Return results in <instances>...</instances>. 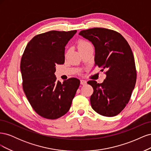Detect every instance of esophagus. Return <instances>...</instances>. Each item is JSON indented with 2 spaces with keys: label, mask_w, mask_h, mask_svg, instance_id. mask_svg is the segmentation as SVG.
I'll list each match as a JSON object with an SVG mask.
<instances>
[{
  "label": "esophagus",
  "mask_w": 151,
  "mask_h": 151,
  "mask_svg": "<svg viewBox=\"0 0 151 151\" xmlns=\"http://www.w3.org/2000/svg\"><path fill=\"white\" fill-rule=\"evenodd\" d=\"M86 83H87V82L85 80H83V79L81 80V85H85V84H86Z\"/></svg>",
  "instance_id": "obj_1"
}]
</instances>
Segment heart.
Instances as JSON below:
<instances>
[{
	"label": "heart",
	"mask_w": 151,
	"mask_h": 151,
	"mask_svg": "<svg viewBox=\"0 0 151 151\" xmlns=\"http://www.w3.org/2000/svg\"><path fill=\"white\" fill-rule=\"evenodd\" d=\"M90 47H93L92 45H91V43H89V42H88V41L84 40H81L78 43V49H79V50H83L84 48Z\"/></svg>",
	"instance_id": "1"
}]
</instances>
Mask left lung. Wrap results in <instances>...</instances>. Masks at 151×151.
<instances>
[{
    "label": "left lung",
    "instance_id": "obj_1",
    "mask_svg": "<svg viewBox=\"0 0 151 151\" xmlns=\"http://www.w3.org/2000/svg\"><path fill=\"white\" fill-rule=\"evenodd\" d=\"M79 35L94 45L95 66L102 68V72L106 70L103 83L88 82L94 90L91 106L101 115L116 116L129 103L136 83L133 52L124 37L114 30L94 28L81 31Z\"/></svg>",
    "mask_w": 151,
    "mask_h": 151
}]
</instances>
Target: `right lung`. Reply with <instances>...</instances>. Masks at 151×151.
I'll return each mask as SVG.
<instances>
[{"instance_id":"obj_1","label":"right lung","mask_w":151,"mask_h":151,"mask_svg":"<svg viewBox=\"0 0 151 151\" xmlns=\"http://www.w3.org/2000/svg\"><path fill=\"white\" fill-rule=\"evenodd\" d=\"M76 32L50 31L36 35L22 54V88L35 112L47 119H57L68 112L79 86L78 79L61 83L55 76L56 65L64 63L65 45Z\"/></svg>"}]
</instances>
